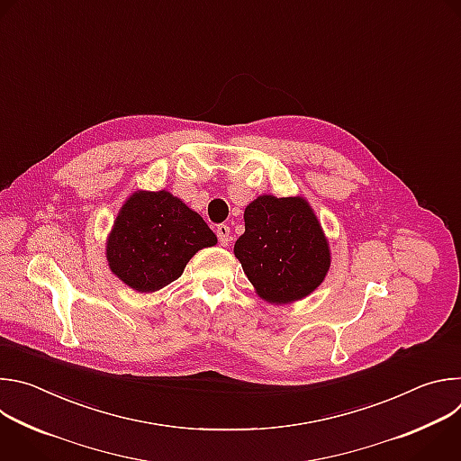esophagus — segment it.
<instances>
[{"label":"esophagus","instance_id":"1","mask_svg":"<svg viewBox=\"0 0 461 461\" xmlns=\"http://www.w3.org/2000/svg\"><path fill=\"white\" fill-rule=\"evenodd\" d=\"M217 237H219V244L221 246H228L230 244V226L226 224H219L217 226Z\"/></svg>","mask_w":461,"mask_h":461}]
</instances>
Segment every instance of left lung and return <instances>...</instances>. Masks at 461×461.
<instances>
[{
    "label": "left lung",
    "mask_w": 461,
    "mask_h": 461,
    "mask_svg": "<svg viewBox=\"0 0 461 461\" xmlns=\"http://www.w3.org/2000/svg\"><path fill=\"white\" fill-rule=\"evenodd\" d=\"M233 251L255 292L272 304L310 295L330 270V246L303 196H257Z\"/></svg>",
    "instance_id": "8db88e82"
}]
</instances>
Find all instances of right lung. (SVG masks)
Returning a JSON list of instances; mask_svg holds the SVG:
<instances>
[{"instance_id": "add662e5", "label": "right lung", "mask_w": 461, "mask_h": 461, "mask_svg": "<svg viewBox=\"0 0 461 461\" xmlns=\"http://www.w3.org/2000/svg\"><path fill=\"white\" fill-rule=\"evenodd\" d=\"M215 244L204 219L169 191H135L116 215L105 255L122 283L149 294L176 281L196 251Z\"/></svg>"}]
</instances>
